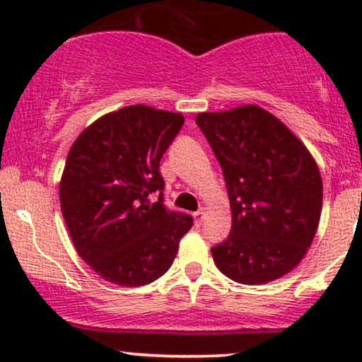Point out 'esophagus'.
<instances>
[{
  "instance_id": "34e87169",
  "label": "esophagus",
  "mask_w": 362,
  "mask_h": 362,
  "mask_svg": "<svg viewBox=\"0 0 362 362\" xmlns=\"http://www.w3.org/2000/svg\"><path fill=\"white\" fill-rule=\"evenodd\" d=\"M204 215H206V208H199V210L196 211V214H194L196 224H202L203 218H204Z\"/></svg>"
}]
</instances>
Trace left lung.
<instances>
[{
	"instance_id": "8db88e82",
	"label": "left lung",
	"mask_w": 362,
	"mask_h": 362,
	"mask_svg": "<svg viewBox=\"0 0 362 362\" xmlns=\"http://www.w3.org/2000/svg\"><path fill=\"white\" fill-rule=\"evenodd\" d=\"M196 124L221 163L231 233L211 249L217 268L261 286L293 272L315 238L322 178L303 141L257 105L203 112Z\"/></svg>"
}]
</instances>
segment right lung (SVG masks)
I'll use <instances>...</instances> for the list:
<instances>
[{"label":"right lung","mask_w":362,"mask_h":362,"mask_svg":"<svg viewBox=\"0 0 362 362\" xmlns=\"http://www.w3.org/2000/svg\"><path fill=\"white\" fill-rule=\"evenodd\" d=\"M182 113L131 105L94 120L68 152L61 211L80 257L107 282L140 287L170 269L192 217L166 210L159 163ZM160 194L151 204L148 195Z\"/></svg>","instance_id":"right-lung-1"}]
</instances>
